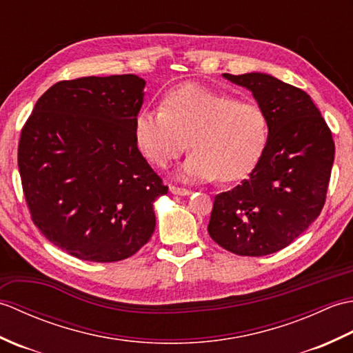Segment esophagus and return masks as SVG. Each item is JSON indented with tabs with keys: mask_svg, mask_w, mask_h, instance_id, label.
<instances>
[{
	"mask_svg": "<svg viewBox=\"0 0 353 353\" xmlns=\"http://www.w3.org/2000/svg\"><path fill=\"white\" fill-rule=\"evenodd\" d=\"M170 192L176 194V196H190V194H191L190 190L179 188V186H174V185H170Z\"/></svg>",
	"mask_w": 353,
	"mask_h": 353,
	"instance_id": "esophagus-1",
	"label": "esophagus"
}]
</instances>
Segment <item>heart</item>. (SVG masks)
Returning a JSON list of instances; mask_svg holds the SVG:
<instances>
[{
  "label": "heart",
  "mask_w": 353,
  "mask_h": 353,
  "mask_svg": "<svg viewBox=\"0 0 353 353\" xmlns=\"http://www.w3.org/2000/svg\"><path fill=\"white\" fill-rule=\"evenodd\" d=\"M134 141L156 167L165 168L191 148L179 171L186 182H234L256 165L268 125L258 104L236 101L226 92L186 83L165 94L161 110L144 109L134 118Z\"/></svg>",
  "instance_id": "b5f03b06"
}]
</instances>
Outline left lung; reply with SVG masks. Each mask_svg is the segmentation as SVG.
Instances as JSON below:
<instances>
[{"mask_svg": "<svg viewBox=\"0 0 353 353\" xmlns=\"http://www.w3.org/2000/svg\"><path fill=\"white\" fill-rule=\"evenodd\" d=\"M223 77L252 92L268 137L249 179L215 196L208 232L232 253L264 256L291 244L320 215L335 154L332 133L302 89L264 72Z\"/></svg>", "mask_w": 353, "mask_h": 353, "instance_id": "left-lung-1", "label": "left lung"}]
</instances>
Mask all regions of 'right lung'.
<instances>
[{
	"label": "right lung",
	"instance_id": "1",
	"mask_svg": "<svg viewBox=\"0 0 353 353\" xmlns=\"http://www.w3.org/2000/svg\"><path fill=\"white\" fill-rule=\"evenodd\" d=\"M145 80L134 74L52 85L21 132L18 167L34 226L79 259L123 261L152 238L168 186L134 141Z\"/></svg>",
	"mask_w": 353,
	"mask_h": 353
}]
</instances>
